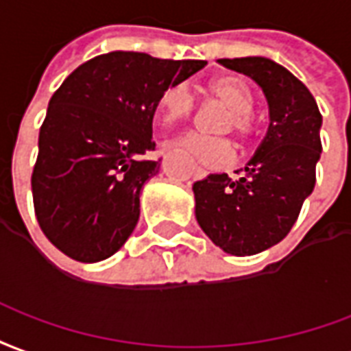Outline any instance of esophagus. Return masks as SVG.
I'll list each match as a JSON object with an SVG mask.
<instances>
[{"instance_id":"esophagus-1","label":"esophagus","mask_w":351,"mask_h":351,"mask_svg":"<svg viewBox=\"0 0 351 351\" xmlns=\"http://www.w3.org/2000/svg\"><path fill=\"white\" fill-rule=\"evenodd\" d=\"M202 173H204L202 170H194V178H200Z\"/></svg>"}]
</instances>
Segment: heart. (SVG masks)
Here are the masks:
<instances>
[{
  "label": "heart",
  "mask_w": 351,
  "mask_h": 351,
  "mask_svg": "<svg viewBox=\"0 0 351 351\" xmlns=\"http://www.w3.org/2000/svg\"><path fill=\"white\" fill-rule=\"evenodd\" d=\"M207 95L226 108L219 132H232L241 144H249L258 130L254 117V93L239 76H221L209 82ZM196 112V101L185 84H172L158 97V116L165 125H178L191 119ZM168 147L183 153L207 168H222L234 160V145L228 138H204L200 134H185L172 140Z\"/></svg>",
  "instance_id": "heart-1"
}]
</instances>
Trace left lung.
<instances>
[{
  "instance_id": "left-lung-1",
  "label": "left lung",
  "mask_w": 351,
  "mask_h": 351,
  "mask_svg": "<svg viewBox=\"0 0 351 351\" xmlns=\"http://www.w3.org/2000/svg\"><path fill=\"white\" fill-rule=\"evenodd\" d=\"M250 76L269 104V129L239 179L209 173L193 185L196 219L207 237L234 256L282 241L316 185L322 114L312 93L267 58L219 60Z\"/></svg>"
}]
</instances>
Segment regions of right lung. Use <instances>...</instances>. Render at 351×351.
<instances>
[{"mask_svg":"<svg viewBox=\"0 0 351 351\" xmlns=\"http://www.w3.org/2000/svg\"><path fill=\"white\" fill-rule=\"evenodd\" d=\"M207 65L110 52L82 63L52 95L32 191L40 230L76 262L121 249L140 219V191L158 173L153 116L162 89Z\"/></svg>","mask_w":351,"mask_h":351,"instance_id":"obj_1","label":"right lung"}]
</instances>
